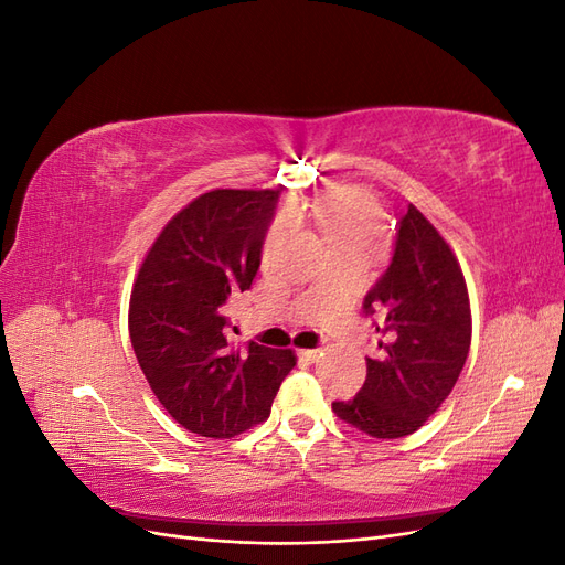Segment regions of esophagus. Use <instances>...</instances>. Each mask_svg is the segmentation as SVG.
<instances>
[{
    "label": "esophagus",
    "instance_id": "esophagus-1",
    "mask_svg": "<svg viewBox=\"0 0 565 565\" xmlns=\"http://www.w3.org/2000/svg\"><path fill=\"white\" fill-rule=\"evenodd\" d=\"M303 358H306V361H318V358H320V351L318 349H303V351H299Z\"/></svg>",
    "mask_w": 565,
    "mask_h": 565
}]
</instances>
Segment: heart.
Returning a JSON list of instances; mask_svg holds the SVG:
<instances>
[{
  "label": "heart",
  "instance_id": "b5f03b06",
  "mask_svg": "<svg viewBox=\"0 0 565 565\" xmlns=\"http://www.w3.org/2000/svg\"><path fill=\"white\" fill-rule=\"evenodd\" d=\"M316 218L334 249L337 247L370 249L380 241V233H382L377 204H374L365 193L353 191V188L324 195L316 204ZM287 228H289V216H280L268 235V245L276 243V237Z\"/></svg>",
  "mask_w": 565,
  "mask_h": 565
}]
</instances>
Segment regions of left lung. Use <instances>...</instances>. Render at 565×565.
Returning a JSON list of instances; mask_svg holds the SVG:
<instances>
[{
    "label": "left lung",
    "mask_w": 565,
    "mask_h": 565,
    "mask_svg": "<svg viewBox=\"0 0 565 565\" xmlns=\"http://www.w3.org/2000/svg\"><path fill=\"white\" fill-rule=\"evenodd\" d=\"M363 313L380 332V355L339 419L374 438L417 431L450 396L471 347L469 292L450 245L407 204L396 216L391 264L365 295Z\"/></svg>",
    "instance_id": "1"
}]
</instances>
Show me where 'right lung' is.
I'll list each match as a JSON object with an SVG mask.
<instances>
[{
    "mask_svg": "<svg viewBox=\"0 0 565 565\" xmlns=\"http://www.w3.org/2000/svg\"><path fill=\"white\" fill-rule=\"evenodd\" d=\"M280 191H210L150 247L131 289L129 337L146 380L188 431L233 438L270 415L292 351H231L228 301L247 292Z\"/></svg>",
    "mask_w": 565,
    "mask_h": 565,
    "instance_id": "add662e5",
    "label": "right lung"
}]
</instances>
